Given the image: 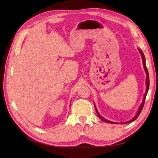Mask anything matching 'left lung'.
I'll return each mask as SVG.
<instances>
[{
  "label": "left lung",
  "instance_id": "1",
  "mask_svg": "<svg viewBox=\"0 0 158 158\" xmlns=\"http://www.w3.org/2000/svg\"><path fill=\"white\" fill-rule=\"evenodd\" d=\"M139 51L140 52V54H141V56H142V58H143V65H144V69H145V72H146V74H147V90H146V93H145V96H144V99H143V103H142V105L140 106V108H139V111H138V113H137V114H136V115L134 117V118L132 119V120H130V121H129V122H126V123H130V122H133V121H135V119H136L137 118H138V117H139V115H140V112L142 111V109H143V106H144V104H145V98H146V96H147V92H148V90H149V73H148V70H147V67H146V64H145V56H144V54H143V53L142 52V51H140V49H139ZM95 109H96V113H97V115H98V116L100 117V119H101L102 120H103L104 122H107V123H115V122H110V121H109V120H106V119H105V118H103V117L100 115V114L98 113V110H97V109H96V108L95 107Z\"/></svg>",
  "mask_w": 158,
  "mask_h": 158
}]
</instances>
